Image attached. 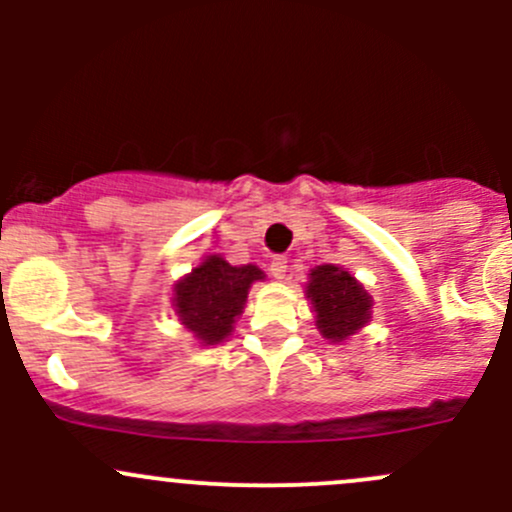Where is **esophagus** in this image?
Masks as SVG:
<instances>
[{
	"label": "esophagus",
	"mask_w": 512,
	"mask_h": 512,
	"mask_svg": "<svg viewBox=\"0 0 512 512\" xmlns=\"http://www.w3.org/2000/svg\"><path fill=\"white\" fill-rule=\"evenodd\" d=\"M287 270H289L287 257H282V255L272 257V262H270V272H272V277H277V280H285Z\"/></svg>",
	"instance_id": "1"
}]
</instances>
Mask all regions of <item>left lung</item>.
Returning <instances> with one entry per match:
<instances>
[{
  "mask_svg": "<svg viewBox=\"0 0 512 512\" xmlns=\"http://www.w3.org/2000/svg\"><path fill=\"white\" fill-rule=\"evenodd\" d=\"M307 297L317 312V327L327 339L342 342L369 322L371 297L349 272L334 265L312 270Z\"/></svg>",
  "mask_w": 512,
  "mask_h": 512,
  "instance_id": "obj_1",
  "label": "left lung"
}]
</instances>
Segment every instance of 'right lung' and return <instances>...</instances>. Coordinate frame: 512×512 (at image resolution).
<instances>
[{"instance_id":"add662e5","label":"right lung","mask_w":512,"mask_h":512,"mask_svg":"<svg viewBox=\"0 0 512 512\" xmlns=\"http://www.w3.org/2000/svg\"><path fill=\"white\" fill-rule=\"evenodd\" d=\"M255 280H262L255 265L232 267L223 257H208L175 285L173 299L180 322L203 344L223 342Z\"/></svg>"}]
</instances>
